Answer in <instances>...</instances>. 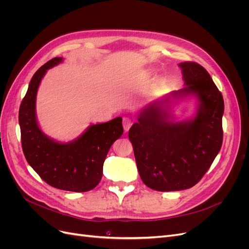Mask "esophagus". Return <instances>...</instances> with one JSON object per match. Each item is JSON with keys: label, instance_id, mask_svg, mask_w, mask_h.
Segmentation results:
<instances>
[{"label": "esophagus", "instance_id": "1", "mask_svg": "<svg viewBox=\"0 0 249 249\" xmlns=\"http://www.w3.org/2000/svg\"><path fill=\"white\" fill-rule=\"evenodd\" d=\"M133 124V120L129 117H124L123 119V125H124V132H127L130 130V127L132 126Z\"/></svg>", "mask_w": 249, "mask_h": 249}]
</instances>
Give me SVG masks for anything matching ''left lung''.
Wrapping results in <instances>:
<instances>
[{
    "mask_svg": "<svg viewBox=\"0 0 249 249\" xmlns=\"http://www.w3.org/2000/svg\"><path fill=\"white\" fill-rule=\"evenodd\" d=\"M178 66L186 87L172 91L171 96H196L195 116L176 122L168 95L142 109L129 131L142 182L157 191H179L196 185L222 145L221 92L200 64L182 62Z\"/></svg>",
    "mask_w": 249,
    "mask_h": 249,
    "instance_id": "left-lung-1",
    "label": "left lung"
}]
</instances>
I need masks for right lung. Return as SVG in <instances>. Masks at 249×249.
<instances>
[{"label": "right lung", "instance_id": "obj_1", "mask_svg": "<svg viewBox=\"0 0 249 249\" xmlns=\"http://www.w3.org/2000/svg\"><path fill=\"white\" fill-rule=\"evenodd\" d=\"M62 61L61 57L53 58L30 81L18 112L22 152L30 166L50 186L86 192L101 182L109 149L124 133L123 118L91 124L80 137L66 143L47 136L36 119V94L47 71Z\"/></svg>", "mask_w": 249, "mask_h": 249}]
</instances>
